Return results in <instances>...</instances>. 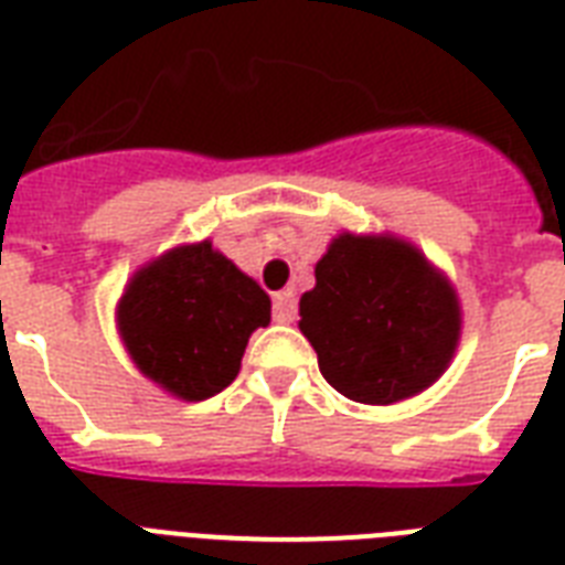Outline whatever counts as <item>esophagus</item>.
Masks as SVG:
<instances>
[{
    "mask_svg": "<svg viewBox=\"0 0 565 565\" xmlns=\"http://www.w3.org/2000/svg\"><path fill=\"white\" fill-rule=\"evenodd\" d=\"M299 313V305H296V296L292 292H278L273 301V317L275 322H284V326H290L292 319Z\"/></svg>",
    "mask_w": 565,
    "mask_h": 565,
    "instance_id": "obj_1",
    "label": "esophagus"
}]
</instances>
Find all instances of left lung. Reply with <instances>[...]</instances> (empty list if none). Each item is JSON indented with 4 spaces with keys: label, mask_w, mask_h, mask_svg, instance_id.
<instances>
[{
    "label": "left lung",
    "mask_w": 565,
    "mask_h": 565,
    "mask_svg": "<svg viewBox=\"0 0 565 565\" xmlns=\"http://www.w3.org/2000/svg\"><path fill=\"white\" fill-rule=\"evenodd\" d=\"M299 328L337 393L395 404L448 370L463 310L455 284L411 239L343 231L317 260Z\"/></svg>",
    "instance_id": "left-lung-1"
}]
</instances>
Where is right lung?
<instances>
[{
	"mask_svg": "<svg viewBox=\"0 0 565 565\" xmlns=\"http://www.w3.org/2000/svg\"><path fill=\"white\" fill-rule=\"evenodd\" d=\"M273 301L211 239L152 257L117 301V331L140 375L163 393L204 402L237 377L248 337Z\"/></svg>",
	"mask_w": 565,
	"mask_h": 565,
	"instance_id": "obj_1",
	"label": "right lung"
}]
</instances>
